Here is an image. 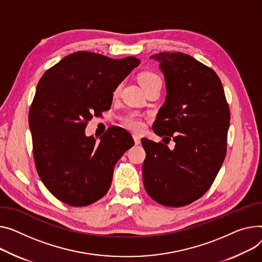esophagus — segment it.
<instances>
[{"mask_svg": "<svg viewBox=\"0 0 262 262\" xmlns=\"http://www.w3.org/2000/svg\"><path fill=\"white\" fill-rule=\"evenodd\" d=\"M133 138H134V141H135V144H139L141 141V138L139 135H133Z\"/></svg>", "mask_w": 262, "mask_h": 262, "instance_id": "obj_1", "label": "esophagus"}]
</instances>
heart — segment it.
<instances>
[{
  "label": "heart",
  "instance_id": "1",
  "mask_svg": "<svg viewBox=\"0 0 262 262\" xmlns=\"http://www.w3.org/2000/svg\"><path fill=\"white\" fill-rule=\"evenodd\" d=\"M157 80H160V78L151 73H144V74L140 75V77H139V81H140L141 85H144V84L157 81ZM119 90H120V87H117V90L115 91V94H118ZM125 124L127 127H129L134 130H140L144 126L143 121L138 116H130L129 118H127L125 121Z\"/></svg>",
  "mask_w": 262,
  "mask_h": 262
}]
</instances>
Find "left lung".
<instances>
[{"instance_id":"obj_1","label":"left lung","mask_w":262,"mask_h":262,"mask_svg":"<svg viewBox=\"0 0 262 262\" xmlns=\"http://www.w3.org/2000/svg\"><path fill=\"white\" fill-rule=\"evenodd\" d=\"M149 59L159 63L164 76L165 101L152 129L166 142L142 138L143 183L158 203L184 206L206 193L223 163L230 110L212 68L182 52H159ZM169 140L176 142L172 150L166 145Z\"/></svg>"}]
</instances>
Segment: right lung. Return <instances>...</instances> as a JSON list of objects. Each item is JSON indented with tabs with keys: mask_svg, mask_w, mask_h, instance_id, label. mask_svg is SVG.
<instances>
[{
	"mask_svg": "<svg viewBox=\"0 0 262 262\" xmlns=\"http://www.w3.org/2000/svg\"><path fill=\"white\" fill-rule=\"evenodd\" d=\"M140 60L77 51L49 68L38 83L28 123L39 176L50 193L72 206L90 205L107 193L114 167L135 143L111 127L100 141L87 137L93 115L110 110L113 93Z\"/></svg>",
	"mask_w": 262,
	"mask_h": 262,
	"instance_id": "1",
	"label": "right lung"
}]
</instances>
